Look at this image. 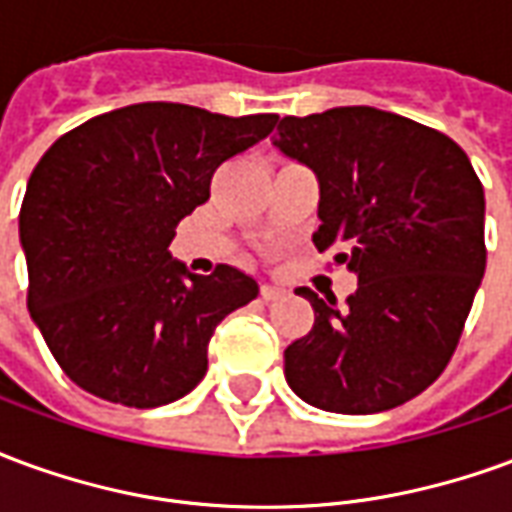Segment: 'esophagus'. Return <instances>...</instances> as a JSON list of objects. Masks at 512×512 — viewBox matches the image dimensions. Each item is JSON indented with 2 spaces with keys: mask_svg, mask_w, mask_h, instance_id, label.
Masks as SVG:
<instances>
[{
  "mask_svg": "<svg viewBox=\"0 0 512 512\" xmlns=\"http://www.w3.org/2000/svg\"><path fill=\"white\" fill-rule=\"evenodd\" d=\"M260 296L266 301H274L282 299V296H288V290L282 288V285H271V282H266V285H260Z\"/></svg>",
  "mask_w": 512,
  "mask_h": 512,
  "instance_id": "esophagus-1",
  "label": "esophagus"
}]
</instances>
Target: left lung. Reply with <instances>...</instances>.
Here are the masks:
<instances>
[{
    "label": "left lung",
    "instance_id": "8db88e82",
    "mask_svg": "<svg viewBox=\"0 0 512 512\" xmlns=\"http://www.w3.org/2000/svg\"><path fill=\"white\" fill-rule=\"evenodd\" d=\"M274 145L318 175V252L359 277L285 351L290 389L337 414H376L425 392L455 354L485 274V194L450 136L373 106L282 117Z\"/></svg>",
    "mask_w": 512,
    "mask_h": 512
}]
</instances>
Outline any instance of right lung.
Listing matches in <instances>:
<instances>
[{"mask_svg": "<svg viewBox=\"0 0 512 512\" xmlns=\"http://www.w3.org/2000/svg\"><path fill=\"white\" fill-rule=\"evenodd\" d=\"M277 126V115H213L147 101L62 134L29 175L18 213L27 307L62 373L134 408L189 395L224 315L257 296L233 266L189 274L175 227L211 197L213 172Z\"/></svg>", "mask_w": 512, "mask_h": 512, "instance_id": "obj_1", "label": "right lung"}]
</instances>
